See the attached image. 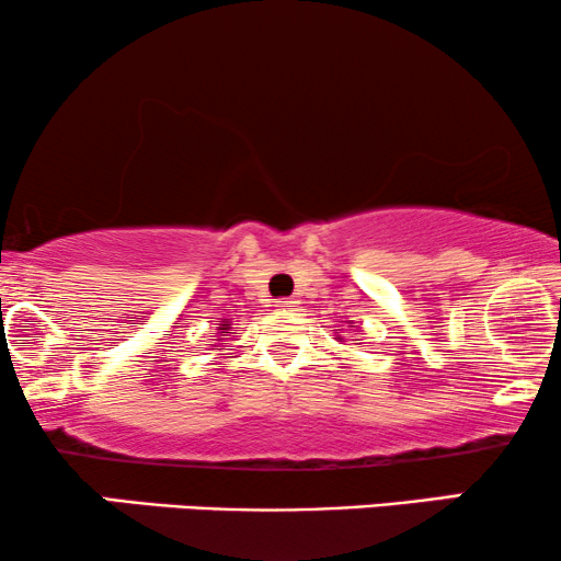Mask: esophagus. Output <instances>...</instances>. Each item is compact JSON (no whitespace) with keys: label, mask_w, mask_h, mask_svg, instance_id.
Returning <instances> with one entry per match:
<instances>
[{"label":"esophagus","mask_w":561,"mask_h":561,"mask_svg":"<svg viewBox=\"0 0 561 561\" xmlns=\"http://www.w3.org/2000/svg\"><path fill=\"white\" fill-rule=\"evenodd\" d=\"M273 307L275 309H283V312H286V309H294L296 307V301L294 299H278V301L273 304Z\"/></svg>","instance_id":"esophagus-1"}]
</instances>
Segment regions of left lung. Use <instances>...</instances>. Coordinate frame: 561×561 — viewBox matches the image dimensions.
Returning <instances> with one entry per match:
<instances>
[{"label":"left lung","instance_id":"obj_1","mask_svg":"<svg viewBox=\"0 0 561 561\" xmlns=\"http://www.w3.org/2000/svg\"><path fill=\"white\" fill-rule=\"evenodd\" d=\"M348 328H356V324H354V322H348ZM337 341H343V337H337Z\"/></svg>","mask_w":561,"mask_h":561}]
</instances>
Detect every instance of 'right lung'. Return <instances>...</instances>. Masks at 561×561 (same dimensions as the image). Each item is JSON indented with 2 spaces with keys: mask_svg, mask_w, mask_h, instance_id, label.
<instances>
[{
  "mask_svg": "<svg viewBox=\"0 0 561 561\" xmlns=\"http://www.w3.org/2000/svg\"><path fill=\"white\" fill-rule=\"evenodd\" d=\"M218 330H228V324H220V328Z\"/></svg>",
  "mask_w": 561,
  "mask_h": 561,
  "instance_id": "add662e5",
  "label": "right lung"
}]
</instances>
